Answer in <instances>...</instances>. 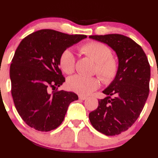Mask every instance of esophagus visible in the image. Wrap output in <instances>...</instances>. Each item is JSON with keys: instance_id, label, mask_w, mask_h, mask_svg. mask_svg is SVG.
<instances>
[{"instance_id": "1", "label": "esophagus", "mask_w": 158, "mask_h": 158, "mask_svg": "<svg viewBox=\"0 0 158 158\" xmlns=\"http://www.w3.org/2000/svg\"><path fill=\"white\" fill-rule=\"evenodd\" d=\"M79 99H81V100H85L87 98V97H86V96H79Z\"/></svg>"}]
</instances>
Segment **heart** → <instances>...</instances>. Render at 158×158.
<instances>
[{
  "mask_svg": "<svg viewBox=\"0 0 158 158\" xmlns=\"http://www.w3.org/2000/svg\"><path fill=\"white\" fill-rule=\"evenodd\" d=\"M79 50L82 54L96 62L95 72L104 83L113 81L117 73L118 62L112 56L111 50L102 43L90 42L81 45ZM76 59L70 49H66L60 58V67L64 73H72L75 69ZM99 81L96 77H85L75 75L68 79L67 86L69 90L82 96H87L98 88Z\"/></svg>",
  "mask_w": 158,
  "mask_h": 158,
  "instance_id": "heart-1",
  "label": "heart"
}]
</instances>
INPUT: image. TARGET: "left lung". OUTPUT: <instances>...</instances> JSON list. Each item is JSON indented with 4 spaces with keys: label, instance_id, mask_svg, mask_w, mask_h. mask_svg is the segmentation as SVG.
<instances>
[{
    "label": "left lung",
    "instance_id": "obj_1",
    "mask_svg": "<svg viewBox=\"0 0 158 158\" xmlns=\"http://www.w3.org/2000/svg\"><path fill=\"white\" fill-rule=\"evenodd\" d=\"M89 38L107 44L118 60L115 79L103 90L107 96L98 100L89 119L102 134H121L135 122L145 105L149 92V63L141 47L130 37L111 34Z\"/></svg>",
    "mask_w": 158,
    "mask_h": 158
}]
</instances>
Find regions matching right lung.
<instances>
[{
  "label": "right lung",
  "mask_w": 158,
  "mask_h": 158,
  "mask_svg": "<svg viewBox=\"0 0 158 158\" xmlns=\"http://www.w3.org/2000/svg\"><path fill=\"white\" fill-rule=\"evenodd\" d=\"M86 37L42 29L20 42L10 65L12 96L19 115L31 128L41 132L57 128L69 104L78 99L73 92L49 89L65 81L59 68L62 53Z\"/></svg>",
  "instance_id": "1"
}]
</instances>
